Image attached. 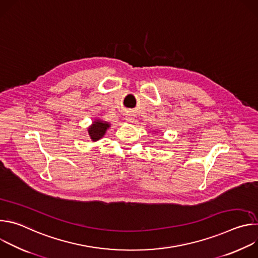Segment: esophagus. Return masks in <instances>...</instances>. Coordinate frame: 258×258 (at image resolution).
<instances>
[{"label":"esophagus","mask_w":258,"mask_h":258,"mask_svg":"<svg viewBox=\"0 0 258 258\" xmlns=\"http://www.w3.org/2000/svg\"><path fill=\"white\" fill-rule=\"evenodd\" d=\"M125 119L127 120V121H134L135 120V117H134V115L133 114H126V116H125Z\"/></svg>","instance_id":"obj_1"}]
</instances>
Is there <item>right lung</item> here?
Listing matches in <instances>:
<instances>
[{
	"mask_svg": "<svg viewBox=\"0 0 258 258\" xmlns=\"http://www.w3.org/2000/svg\"><path fill=\"white\" fill-rule=\"evenodd\" d=\"M108 127H109V124L107 122L97 120L89 128V135L93 141H98L99 139H101L104 136V134Z\"/></svg>",
	"mask_w": 258,
	"mask_h": 258,
	"instance_id": "right-lung-1",
	"label": "right lung"
}]
</instances>
